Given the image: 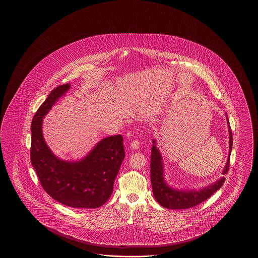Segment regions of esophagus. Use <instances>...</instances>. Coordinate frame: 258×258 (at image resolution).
<instances>
[{
	"label": "esophagus",
	"instance_id": "1",
	"mask_svg": "<svg viewBox=\"0 0 258 258\" xmlns=\"http://www.w3.org/2000/svg\"><path fill=\"white\" fill-rule=\"evenodd\" d=\"M140 146V143H139V141L138 140H134L132 143H131V148L133 149V150H136V149H138Z\"/></svg>",
	"mask_w": 258,
	"mask_h": 258
}]
</instances>
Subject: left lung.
Returning <instances> with one entry per match:
<instances>
[{
  "mask_svg": "<svg viewBox=\"0 0 258 258\" xmlns=\"http://www.w3.org/2000/svg\"><path fill=\"white\" fill-rule=\"evenodd\" d=\"M227 118V125L229 128V155L227 158L226 164L222 174H226L229 170V160L230 153L232 150L233 138L230 128V124ZM151 183L153 187V194L156 200L164 208L172 210H182V209L192 208L198 204L207 200L209 197H212L218 189H220L221 185L224 183L225 178L221 177L217 182L209 184L208 186L202 187L199 190H184V189H176L172 188L166 184L164 180L163 173V162L162 156L160 155L159 148L157 147V142L153 139V146L151 151Z\"/></svg>",
  "mask_w": 258,
  "mask_h": 258,
  "instance_id": "obj_1",
  "label": "left lung"
}]
</instances>
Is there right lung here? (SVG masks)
I'll return each mask as SVG.
<instances>
[{"instance_id":"right-lung-1","label":"right lung","mask_w":258,"mask_h":258,"mask_svg":"<svg viewBox=\"0 0 258 258\" xmlns=\"http://www.w3.org/2000/svg\"><path fill=\"white\" fill-rule=\"evenodd\" d=\"M71 88H55L37 109L31 125V162L40 184L50 197L64 206L96 209L111 197L113 185L124 159L122 135L101 139L85 158L64 161L56 157L44 141V116Z\"/></svg>"}]
</instances>
